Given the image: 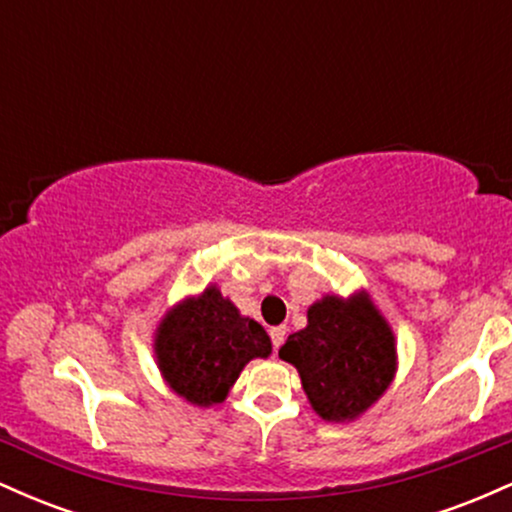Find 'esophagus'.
<instances>
[{
	"mask_svg": "<svg viewBox=\"0 0 512 512\" xmlns=\"http://www.w3.org/2000/svg\"><path fill=\"white\" fill-rule=\"evenodd\" d=\"M269 339H272L274 349H279L286 339V327H272V330H269Z\"/></svg>",
	"mask_w": 512,
	"mask_h": 512,
	"instance_id": "1",
	"label": "esophagus"
}]
</instances>
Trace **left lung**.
<instances>
[{
    "mask_svg": "<svg viewBox=\"0 0 512 512\" xmlns=\"http://www.w3.org/2000/svg\"><path fill=\"white\" fill-rule=\"evenodd\" d=\"M293 363L310 404L322 419H354L395 375V337L368 298H322L308 310V327L279 349Z\"/></svg>",
    "mask_w": 512,
    "mask_h": 512,
    "instance_id": "obj_1",
    "label": "left lung"
}]
</instances>
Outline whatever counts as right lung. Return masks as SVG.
Wrapping results in <instances>:
<instances>
[{
  "label": "right lung",
  "mask_w": 512,
  "mask_h": 512,
  "mask_svg": "<svg viewBox=\"0 0 512 512\" xmlns=\"http://www.w3.org/2000/svg\"><path fill=\"white\" fill-rule=\"evenodd\" d=\"M272 351L267 332L211 286L185 301L158 327L156 356L163 375L187 402L219 404L252 358Z\"/></svg>",
  "instance_id": "1"
}]
</instances>
